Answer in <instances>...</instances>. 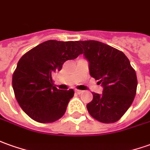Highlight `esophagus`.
<instances>
[{
	"label": "esophagus",
	"instance_id": "1",
	"mask_svg": "<svg viewBox=\"0 0 150 150\" xmlns=\"http://www.w3.org/2000/svg\"><path fill=\"white\" fill-rule=\"evenodd\" d=\"M75 92L77 93V94H81V93L82 92V91H81V90H76Z\"/></svg>",
	"mask_w": 150,
	"mask_h": 150
}]
</instances>
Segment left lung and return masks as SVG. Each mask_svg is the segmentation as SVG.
<instances>
[{
    "mask_svg": "<svg viewBox=\"0 0 150 150\" xmlns=\"http://www.w3.org/2000/svg\"><path fill=\"white\" fill-rule=\"evenodd\" d=\"M88 61L90 74L99 80L102 94L92 92L86 105L89 113L99 122L112 123L130 108L136 93L137 78L127 57L118 50L98 41H78Z\"/></svg>",
    "mask_w": 150,
    "mask_h": 150,
    "instance_id": "1",
    "label": "left lung"
}]
</instances>
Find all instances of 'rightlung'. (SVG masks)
I'll return each instance as SVG.
<instances>
[{"mask_svg":"<svg viewBox=\"0 0 150 150\" xmlns=\"http://www.w3.org/2000/svg\"><path fill=\"white\" fill-rule=\"evenodd\" d=\"M81 54L77 42L50 40L22 56L13 74L12 86L26 114L42 123L55 122L64 114L74 91L54 86L52 75L61 70L65 61Z\"/></svg>","mask_w":150,"mask_h":150,"instance_id":"right-lung-1","label":"right lung"}]
</instances>
